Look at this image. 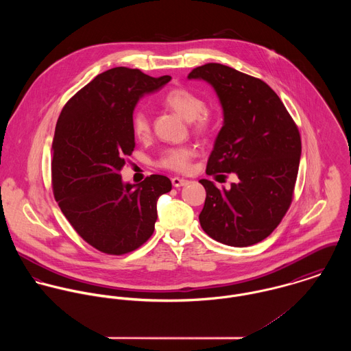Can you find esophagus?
<instances>
[{
    "mask_svg": "<svg viewBox=\"0 0 351 351\" xmlns=\"http://www.w3.org/2000/svg\"><path fill=\"white\" fill-rule=\"evenodd\" d=\"M171 184H173V186H176V188H181V186H184V185L188 184V180L181 178V177H173V178H171Z\"/></svg>",
    "mask_w": 351,
    "mask_h": 351,
    "instance_id": "34e87169",
    "label": "esophagus"
}]
</instances>
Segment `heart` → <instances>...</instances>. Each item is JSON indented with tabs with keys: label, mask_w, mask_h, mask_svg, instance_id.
Segmentation results:
<instances>
[{
	"label": "heart",
	"mask_w": 351,
	"mask_h": 351,
	"mask_svg": "<svg viewBox=\"0 0 351 351\" xmlns=\"http://www.w3.org/2000/svg\"><path fill=\"white\" fill-rule=\"evenodd\" d=\"M162 102L185 120H191L195 132L206 135L213 128L215 116L205 109L204 99L191 89L173 88L165 93ZM132 132L139 141H145L150 136V120L145 112L139 110L132 116ZM193 156L195 150L189 146L170 147L160 154L158 166L167 170L185 173L189 170Z\"/></svg>",
	"instance_id": "obj_1"
}]
</instances>
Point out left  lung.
<instances>
[{"instance_id":"obj_1","label":"left lung","mask_w":351,"mask_h":351,"mask_svg":"<svg viewBox=\"0 0 351 351\" xmlns=\"http://www.w3.org/2000/svg\"><path fill=\"white\" fill-rule=\"evenodd\" d=\"M188 78L209 82L224 112L206 174L238 176L230 189L201 180L206 192L201 227L227 246L255 245L277 228L293 200L301 155L299 128L276 92L259 78L220 63L199 66Z\"/></svg>"}]
</instances>
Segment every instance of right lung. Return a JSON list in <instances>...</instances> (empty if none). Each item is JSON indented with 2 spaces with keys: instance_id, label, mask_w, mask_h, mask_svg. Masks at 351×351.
Masks as SVG:
<instances>
[{
  "instance_id": "obj_1",
  "label": "right lung",
  "mask_w": 351,
  "mask_h": 351,
  "mask_svg": "<svg viewBox=\"0 0 351 351\" xmlns=\"http://www.w3.org/2000/svg\"><path fill=\"white\" fill-rule=\"evenodd\" d=\"M170 80L114 67L78 90L59 114L51 150L53 197L77 234L104 254L123 255L146 243L156 200L171 191L165 176L152 174L135 186L124 185L120 174L135 147L136 102Z\"/></svg>"
}]
</instances>
